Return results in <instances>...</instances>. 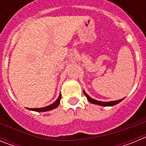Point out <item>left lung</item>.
<instances>
[{"label":"left lung","instance_id":"1","mask_svg":"<svg viewBox=\"0 0 146 146\" xmlns=\"http://www.w3.org/2000/svg\"><path fill=\"white\" fill-rule=\"evenodd\" d=\"M83 93H84L85 96L87 97L88 100L91 103L94 104H97V105H100V106H104V107H111L114 106L115 104H118L119 102H121L123 99H124V98L123 99H119V100H116V101H111V102H101V101H98V100H96V99H93L91 96H89L86 93V91L83 90Z\"/></svg>","mask_w":146,"mask_h":146}]
</instances>
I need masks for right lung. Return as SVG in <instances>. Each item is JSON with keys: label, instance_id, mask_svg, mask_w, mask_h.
I'll list each match as a JSON object with an SVG mask.
<instances>
[{"label": "right lung", "instance_id": "right-lung-1", "mask_svg": "<svg viewBox=\"0 0 146 146\" xmlns=\"http://www.w3.org/2000/svg\"><path fill=\"white\" fill-rule=\"evenodd\" d=\"M61 99V94L60 93V95H59L58 98L55 102H54L52 104H50L48 106L44 107V108H28V110H33V111L36 112H47L50 111V110H52L55 109V108H57L58 106L60 104V100Z\"/></svg>", "mask_w": 146, "mask_h": 146}]
</instances>
